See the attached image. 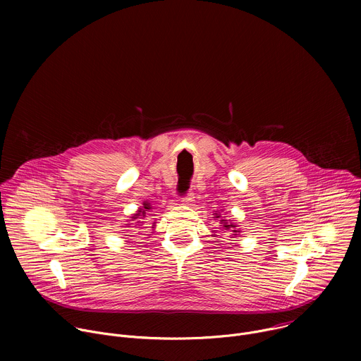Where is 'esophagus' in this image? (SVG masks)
<instances>
[{
    "label": "esophagus",
    "mask_w": 361,
    "mask_h": 361,
    "mask_svg": "<svg viewBox=\"0 0 361 361\" xmlns=\"http://www.w3.org/2000/svg\"><path fill=\"white\" fill-rule=\"evenodd\" d=\"M181 201H183L184 204H188V205H191V202L194 201V194H192L191 191H188L187 194H184V195H183Z\"/></svg>",
    "instance_id": "34e87169"
}]
</instances>
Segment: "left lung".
Returning <instances> with one entry per match:
<instances>
[{
    "mask_svg": "<svg viewBox=\"0 0 361 361\" xmlns=\"http://www.w3.org/2000/svg\"><path fill=\"white\" fill-rule=\"evenodd\" d=\"M219 217H220V216L216 213V219H219ZM220 221H223V228H226V230H230V228H231V231H233V233H238V230H235V227H237V226H234L233 223H226L227 220H220ZM233 228H235L234 231L232 230Z\"/></svg>",
    "mask_w": 361,
    "mask_h": 361,
    "instance_id": "1",
    "label": "left lung"
}]
</instances>
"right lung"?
Wrapping results in <instances>:
<instances>
[{
    "label": "right lung",
    "mask_w": 361,
    "mask_h": 361,
    "mask_svg": "<svg viewBox=\"0 0 361 361\" xmlns=\"http://www.w3.org/2000/svg\"><path fill=\"white\" fill-rule=\"evenodd\" d=\"M151 207H149V204L145 201L144 202V207L142 209H140L138 212H137V214H134L133 216V219H140V220H144V217H147V212L149 210ZM140 223V221H138Z\"/></svg>",
    "instance_id": "right-lung-1"
}]
</instances>
